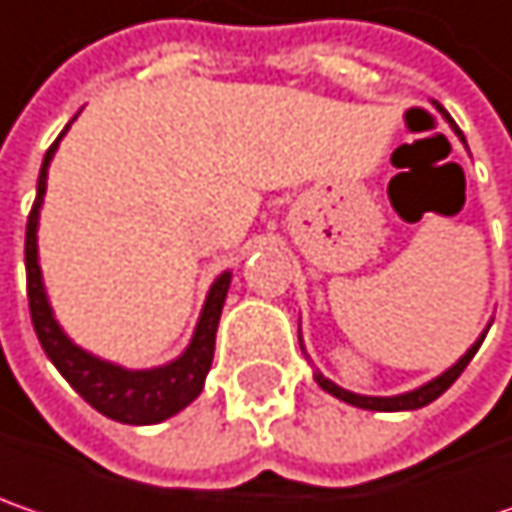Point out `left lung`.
Listing matches in <instances>:
<instances>
[{"instance_id": "obj_1", "label": "left lung", "mask_w": 512, "mask_h": 512, "mask_svg": "<svg viewBox=\"0 0 512 512\" xmlns=\"http://www.w3.org/2000/svg\"><path fill=\"white\" fill-rule=\"evenodd\" d=\"M446 115V112H443ZM446 121L455 127V121L446 115ZM455 133L461 136V130L455 127ZM464 138V136H461ZM481 342H484V336L475 342V345L469 347L466 350L464 356L446 371V374H440L437 379H432V382H426L423 388H414V391H408V394H400V397H362V394H350V391H345V388H339L336 382H330V379H324L321 374H316L318 379V385L327 391V394H333V397H339V400H345V403H350V406H359V408H371V411H411V408H423V406H429L432 400H437L458 376L464 374V368L469 365V359L475 356V350L481 347Z\"/></svg>"}]
</instances>
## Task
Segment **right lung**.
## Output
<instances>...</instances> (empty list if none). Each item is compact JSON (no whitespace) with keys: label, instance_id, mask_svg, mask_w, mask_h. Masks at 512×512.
I'll list each match as a JSON object with an SVG mask.
<instances>
[{"label":"right lung","instance_id":"right-lung-1","mask_svg":"<svg viewBox=\"0 0 512 512\" xmlns=\"http://www.w3.org/2000/svg\"><path fill=\"white\" fill-rule=\"evenodd\" d=\"M63 133L48 147L46 159H43L40 179H37V199L31 205L28 226H25L28 310H31L37 339H40L48 359L54 362V368L66 376L77 394L89 406L98 408L104 417L118 420V423H130V426L162 423L167 417H173L176 411H182L191 400H196L202 385H205V374H208L211 359H214L217 324H220V313H223V304H226L231 275L226 272V275H220L214 281L211 292H208V301L202 307V316H199L191 345L176 362H170L165 368L127 371V368L109 365L104 359H98V356H92V353L72 345L69 336L60 330V324L51 316L46 289H43V278H40V263H37V220H40V205H43V194H46L48 162H51V156H54Z\"/></svg>","mask_w":512,"mask_h":512}]
</instances>
